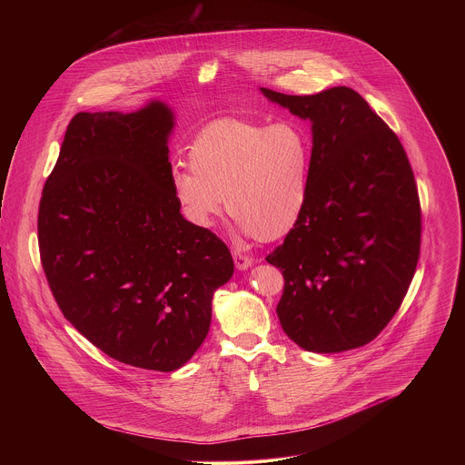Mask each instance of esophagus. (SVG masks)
<instances>
[{
    "instance_id": "obj_1",
    "label": "esophagus",
    "mask_w": 465,
    "mask_h": 465,
    "mask_svg": "<svg viewBox=\"0 0 465 465\" xmlns=\"http://www.w3.org/2000/svg\"><path fill=\"white\" fill-rule=\"evenodd\" d=\"M233 262L239 270H247L249 266L252 265V260L249 256H245L242 252H237V251H233Z\"/></svg>"
}]
</instances>
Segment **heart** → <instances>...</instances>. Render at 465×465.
<instances>
[{"label":"heart","instance_id":"1","mask_svg":"<svg viewBox=\"0 0 465 465\" xmlns=\"http://www.w3.org/2000/svg\"><path fill=\"white\" fill-rule=\"evenodd\" d=\"M310 156L309 134L294 122L218 120L193 139L190 169L173 173V193L199 228L214 224L224 199L243 235L275 241L305 209Z\"/></svg>","mask_w":465,"mask_h":465}]
</instances>
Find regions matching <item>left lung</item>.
Instances as JSON below:
<instances>
[{
    "instance_id": "1",
    "label": "left lung",
    "mask_w": 465,
    "mask_h": 465,
    "mask_svg": "<svg viewBox=\"0 0 465 465\" xmlns=\"http://www.w3.org/2000/svg\"><path fill=\"white\" fill-rule=\"evenodd\" d=\"M262 92L310 118L313 133L305 209L266 256L284 275L281 326L310 352L362 347L396 315L420 258L413 169L396 133L351 87Z\"/></svg>"
}]
</instances>
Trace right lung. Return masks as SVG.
I'll use <instances>...</instances> for the list:
<instances>
[{
    "mask_svg": "<svg viewBox=\"0 0 465 465\" xmlns=\"http://www.w3.org/2000/svg\"><path fill=\"white\" fill-rule=\"evenodd\" d=\"M173 113H76L38 209L40 260L67 321L113 359L174 371L211 326L233 260L173 193Z\"/></svg>",
    "mask_w": 465,
    "mask_h": 465,
    "instance_id": "1",
    "label": "right lung"
}]
</instances>
